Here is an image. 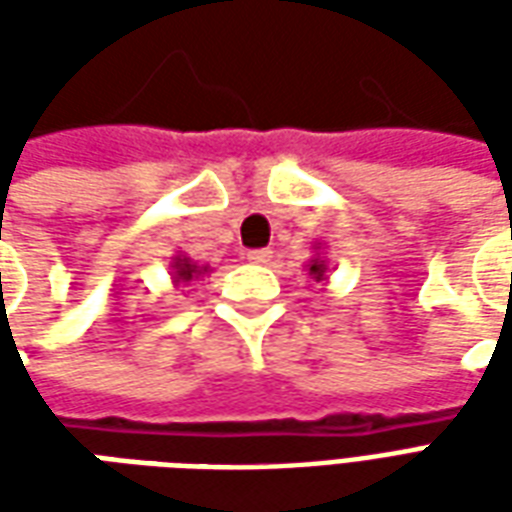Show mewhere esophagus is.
I'll list each match as a JSON object with an SVG mask.
<instances>
[{
  "instance_id": "34e87169",
  "label": "esophagus",
  "mask_w": 512,
  "mask_h": 512,
  "mask_svg": "<svg viewBox=\"0 0 512 512\" xmlns=\"http://www.w3.org/2000/svg\"><path fill=\"white\" fill-rule=\"evenodd\" d=\"M246 260H249V263H257V266H266L268 260H271V249H249V252H246Z\"/></svg>"
}]
</instances>
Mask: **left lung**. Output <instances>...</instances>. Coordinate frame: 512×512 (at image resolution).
<instances>
[{"label": "left lung", "mask_w": 512, "mask_h": 512, "mask_svg": "<svg viewBox=\"0 0 512 512\" xmlns=\"http://www.w3.org/2000/svg\"><path fill=\"white\" fill-rule=\"evenodd\" d=\"M315 249V257H312L310 263H307V274H310V279H315V282H329V263H326V257L321 255V244L312 246Z\"/></svg>", "instance_id": "1"}]
</instances>
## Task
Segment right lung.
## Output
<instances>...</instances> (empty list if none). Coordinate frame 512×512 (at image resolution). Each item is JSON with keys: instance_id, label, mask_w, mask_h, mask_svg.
I'll return each instance as SVG.
<instances>
[{"instance_id": "obj_1", "label": "right lung", "mask_w": 512, "mask_h": 512, "mask_svg": "<svg viewBox=\"0 0 512 512\" xmlns=\"http://www.w3.org/2000/svg\"><path fill=\"white\" fill-rule=\"evenodd\" d=\"M205 274H211V266H200L197 260H191L189 255H178L172 257V263H169V277H172V285L180 288V285H189V282H197Z\"/></svg>"}]
</instances>
